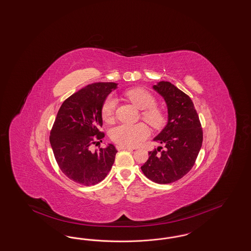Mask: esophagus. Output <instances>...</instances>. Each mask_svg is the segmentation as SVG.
Masks as SVG:
<instances>
[{
    "instance_id": "obj_1",
    "label": "esophagus",
    "mask_w": 251,
    "mask_h": 251,
    "mask_svg": "<svg viewBox=\"0 0 251 251\" xmlns=\"http://www.w3.org/2000/svg\"><path fill=\"white\" fill-rule=\"evenodd\" d=\"M116 147H117L118 150H130V149H132L131 147H126V146H121V145H118Z\"/></svg>"
}]
</instances>
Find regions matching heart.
<instances>
[{
    "instance_id": "b5f03b06",
    "label": "heart",
    "mask_w": 251,
    "mask_h": 251,
    "mask_svg": "<svg viewBox=\"0 0 251 251\" xmlns=\"http://www.w3.org/2000/svg\"><path fill=\"white\" fill-rule=\"evenodd\" d=\"M125 96L139 109H142V119L152 126L153 128H159L163 125L165 121L164 114L160 108L156 106V98L147 90L135 88L125 92ZM117 106V99L109 95L104 99L102 104L101 113L104 121L110 122L115 115ZM150 131L146 124L138 123L135 125L119 124L110 130V138L115 143L133 147L142 143L149 136Z\"/></svg>"
}]
</instances>
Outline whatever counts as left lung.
<instances>
[{
	"mask_svg": "<svg viewBox=\"0 0 251 251\" xmlns=\"http://www.w3.org/2000/svg\"><path fill=\"white\" fill-rule=\"evenodd\" d=\"M153 89L164 98L168 106V123L154 139L162 147L148 152L142 172L160 184L182 178L196 162L203 141L199 115L190 97L169 81H159Z\"/></svg>",
	"mask_w": 251,
	"mask_h": 251,
	"instance_id": "obj_1",
	"label": "left lung"
}]
</instances>
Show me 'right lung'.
I'll list each match as a JSON object with an SVG mask.
<instances>
[{
    "label": "right lung",
    "mask_w": 251,
    "mask_h": 251,
    "mask_svg": "<svg viewBox=\"0 0 251 251\" xmlns=\"http://www.w3.org/2000/svg\"><path fill=\"white\" fill-rule=\"evenodd\" d=\"M117 88L114 82H95L67 98L58 110L50 132V144L62 173L73 182L95 185L110 172L117 149L111 144L98 151L92 145L102 142L101 108Z\"/></svg>",
    "instance_id": "obj_1"
}]
</instances>
